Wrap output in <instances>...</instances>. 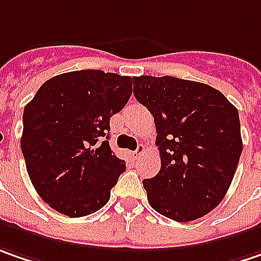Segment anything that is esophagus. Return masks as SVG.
<instances>
[{"label":"esophagus","instance_id":"1","mask_svg":"<svg viewBox=\"0 0 261 261\" xmlns=\"http://www.w3.org/2000/svg\"><path fill=\"white\" fill-rule=\"evenodd\" d=\"M145 145H139L137 146V149H136V150H134V152H133V156H136V158H137V156H140V155H142V153H143V152H145Z\"/></svg>","mask_w":261,"mask_h":261}]
</instances>
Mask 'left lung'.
I'll list each match as a JSON object with an SVG mask.
<instances>
[{"label": "left lung", "instance_id": "8db88e82", "mask_svg": "<svg viewBox=\"0 0 261 261\" xmlns=\"http://www.w3.org/2000/svg\"><path fill=\"white\" fill-rule=\"evenodd\" d=\"M133 93L155 119L161 170L143 180L160 214L192 222L217 207L242 152L237 108L213 87L174 76H136Z\"/></svg>", "mask_w": 261, "mask_h": 261}]
</instances>
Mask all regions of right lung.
<instances>
[{"mask_svg":"<svg viewBox=\"0 0 261 261\" xmlns=\"http://www.w3.org/2000/svg\"><path fill=\"white\" fill-rule=\"evenodd\" d=\"M133 80L97 69L45 81L23 111L22 153L29 178L56 211L84 217L105 207L125 171L109 146V121L130 99Z\"/></svg>","mask_w":261,"mask_h":261,"instance_id":"right-lung-1","label":"right lung"}]
</instances>
